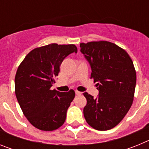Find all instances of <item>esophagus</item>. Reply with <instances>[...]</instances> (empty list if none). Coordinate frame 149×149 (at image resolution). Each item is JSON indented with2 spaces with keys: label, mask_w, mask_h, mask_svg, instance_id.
Returning a JSON list of instances; mask_svg holds the SVG:
<instances>
[{
  "label": "esophagus",
  "mask_w": 149,
  "mask_h": 149,
  "mask_svg": "<svg viewBox=\"0 0 149 149\" xmlns=\"http://www.w3.org/2000/svg\"><path fill=\"white\" fill-rule=\"evenodd\" d=\"M81 92H79V91H77V90L75 91V95H81Z\"/></svg>",
  "instance_id": "esophagus-1"
}]
</instances>
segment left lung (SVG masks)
Returning a JSON list of instances; mask_svg holds the SVG:
<instances>
[{"label":"left lung","instance_id":"1","mask_svg":"<svg viewBox=\"0 0 149 149\" xmlns=\"http://www.w3.org/2000/svg\"><path fill=\"white\" fill-rule=\"evenodd\" d=\"M80 47L99 91L96 98L83 93L87 101L84 116L92 127L107 131L123 119L132 105L136 81L134 63L125 50L107 41L81 43Z\"/></svg>","mask_w":149,"mask_h":149}]
</instances>
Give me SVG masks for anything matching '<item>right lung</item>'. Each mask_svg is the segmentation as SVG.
<instances>
[{
	"label": "right lung",
	"mask_w": 149,
	"mask_h": 149,
	"mask_svg": "<svg viewBox=\"0 0 149 149\" xmlns=\"http://www.w3.org/2000/svg\"><path fill=\"white\" fill-rule=\"evenodd\" d=\"M77 53L74 45L56 43L32 50L25 56L15 77L17 100L30 124L41 131H54L63 125L75 93H60L51 87L55 84L62 62Z\"/></svg>",
	"instance_id": "obj_1"
}]
</instances>
